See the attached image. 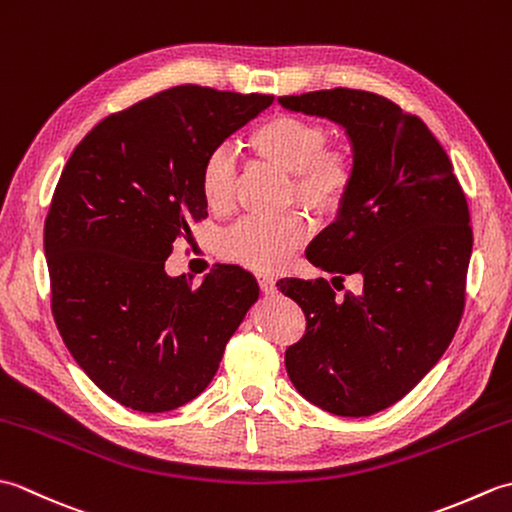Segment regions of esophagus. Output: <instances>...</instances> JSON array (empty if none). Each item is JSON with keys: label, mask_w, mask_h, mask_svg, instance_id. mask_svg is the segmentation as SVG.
<instances>
[{"label": "esophagus", "mask_w": 512, "mask_h": 512, "mask_svg": "<svg viewBox=\"0 0 512 512\" xmlns=\"http://www.w3.org/2000/svg\"><path fill=\"white\" fill-rule=\"evenodd\" d=\"M257 279H259V288H262L264 295H275V292H277V284H275V279H273V277H268V275H259Z\"/></svg>", "instance_id": "obj_1"}]
</instances>
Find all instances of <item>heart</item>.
Here are the masks:
<instances>
[{"label": "heart", "instance_id": "obj_1", "mask_svg": "<svg viewBox=\"0 0 512 512\" xmlns=\"http://www.w3.org/2000/svg\"><path fill=\"white\" fill-rule=\"evenodd\" d=\"M259 156L281 171L292 173L295 198L308 209L328 213L339 206L352 187L350 151L328 147V132L306 118L277 114L259 123L248 138ZM235 165L226 149H213L200 167V191L213 211L233 202ZM306 239L299 215L244 217L222 237V255L257 273L284 268Z\"/></svg>", "mask_w": 512, "mask_h": 512}]
</instances>
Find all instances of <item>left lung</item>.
Returning a JSON list of instances; mask_svg holds the SVG:
<instances>
[{
	"label": "left lung",
	"instance_id": "left-lung-1",
	"mask_svg": "<svg viewBox=\"0 0 512 512\" xmlns=\"http://www.w3.org/2000/svg\"><path fill=\"white\" fill-rule=\"evenodd\" d=\"M277 103L347 136L352 187L306 257L332 284L363 279L358 295L341 299L325 279L277 281L308 321L286 350L288 376L323 411L372 416L409 394L458 330L473 253L469 206L427 125L383 96L336 88Z\"/></svg>",
	"mask_w": 512,
	"mask_h": 512
}]
</instances>
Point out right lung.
<instances>
[{
    "label": "right lung",
    "mask_w": 512,
    "mask_h": 512,
    "mask_svg": "<svg viewBox=\"0 0 512 512\" xmlns=\"http://www.w3.org/2000/svg\"><path fill=\"white\" fill-rule=\"evenodd\" d=\"M273 101L176 85L107 116L61 173L43 228L54 321L92 383L129 409L171 411L200 396L259 299L239 266L191 288L165 262L206 217L204 158Z\"/></svg>",
    "instance_id": "right-lung-1"
}]
</instances>
